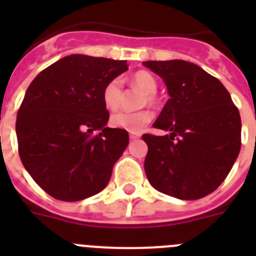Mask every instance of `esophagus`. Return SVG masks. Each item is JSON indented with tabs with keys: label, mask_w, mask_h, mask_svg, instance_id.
Instances as JSON below:
<instances>
[{
	"label": "esophagus",
	"mask_w": 256,
	"mask_h": 256,
	"mask_svg": "<svg viewBox=\"0 0 256 256\" xmlns=\"http://www.w3.org/2000/svg\"><path fill=\"white\" fill-rule=\"evenodd\" d=\"M130 140H138L141 137V133L140 132H130Z\"/></svg>",
	"instance_id": "obj_1"
}]
</instances>
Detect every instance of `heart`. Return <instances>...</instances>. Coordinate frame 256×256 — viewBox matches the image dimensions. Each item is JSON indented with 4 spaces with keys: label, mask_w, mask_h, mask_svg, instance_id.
I'll list each match as a JSON object with an SVG mask.
<instances>
[{
    "label": "heart",
    "mask_w": 256,
    "mask_h": 256,
    "mask_svg": "<svg viewBox=\"0 0 256 256\" xmlns=\"http://www.w3.org/2000/svg\"><path fill=\"white\" fill-rule=\"evenodd\" d=\"M130 83L144 94L142 97V105H154L156 102V90H158V80L151 73L146 70H138L130 78ZM104 105L108 110H116L123 101V90L122 82L118 78L112 79L106 83L102 91ZM154 114L148 108H142L137 112H128L120 110L112 115L110 124L116 128L130 130V132H138L144 126H148L152 120Z\"/></svg>",
    "instance_id": "obj_1"
}]
</instances>
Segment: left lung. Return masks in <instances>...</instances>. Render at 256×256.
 <instances>
[{
    "label": "left lung",
    "instance_id": "1",
    "mask_svg": "<svg viewBox=\"0 0 256 256\" xmlns=\"http://www.w3.org/2000/svg\"><path fill=\"white\" fill-rule=\"evenodd\" d=\"M144 65L162 76L170 96L154 123L168 134L142 136L148 182L173 198H204L220 186L238 156V108L224 86L198 65L183 60Z\"/></svg>",
    "mask_w": 256,
    "mask_h": 256
}]
</instances>
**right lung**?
Wrapping results in <instances>:
<instances>
[{
	"mask_svg": "<svg viewBox=\"0 0 256 256\" xmlns=\"http://www.w3.org/2000/svg\"><path fill=\"white\" fill-rule=\"evenodd\" d=\"M126 70L123 60L70 55L42 70L26 90L16 116L19 155L52 198L83 200L110 180L130 136L105 126L102 91Z\"/></svg>",
	"mask_w": 256,
	"mask_h": 256,
	"instance_id": "1",
	"label": "right lung"
}]
</instances>
